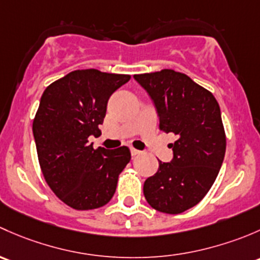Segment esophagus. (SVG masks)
<instances>
[{
	"label": "esophagus",
	"instance_id": "34e87169",
	"mask_svg": "<svg viewBox=\"0 0 260 260\" xmlns=\"http://www.w3.org/2000/svg\"><path fill=\"white\" fill-rule=\"evenodd\" d=\"M130 152H131V155H133V156H136V155H139L140 154V150H136V149H134V148H131L130 149Z\"/></svg>",
	"mask_w": 260,
	"mask_h": 260
}]
</instances>
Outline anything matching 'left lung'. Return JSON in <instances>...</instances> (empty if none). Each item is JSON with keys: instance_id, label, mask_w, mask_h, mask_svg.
Here are the masks:
<instances>
[{"instance_id": "left-lung-1", "label": "left lung", "mask_w": 260, "mask_h": 260, "mask_svg": "<svg viewBox=\"0 0 260 260\" xmlns=\"http://www.w3.org/2000/svg\"><path fill=\"white\" fill-rule=\"evenodd\" d=\"M146 90L159 116V127L178 136L170 162L144 183L151 208L180 214L195 207L215 181L225 155L226 139L220 108L210 91L174 70L134 75Z\"/></svg>"}]
</instances>
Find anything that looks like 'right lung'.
Listing matches in <instances>:
<instances>
[{
  "label": "right lung",
  "instance_id": "add662e5",
  "mask_svg": "<svg viewBox=\"0 0 260 260\" xmlns=\"http://www.w3.org/2000/svg\"><path fill=\"white\" fill-rule=\"evenodd\" d=\"M129 80L130 75L76 70L42 93L32 124L40 167L56 197L74 209L108 204L130 161L127 146L108 150L89 144L91 135L101 134L110 96Z\"/></svg>",
  "mask_w": 260,
  "mask_h": 260
}]
</instances>
